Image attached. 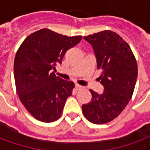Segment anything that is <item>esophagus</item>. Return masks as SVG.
<instances>
[{
  "instance_id": "esophagus-1",
  "label": "esophagus",
  "mask_w": 150,
  "mask_h": 150,
  "mask_svg": "<svg viewBox=\"0 0 150 150\" xmlns=\"http://www.w3.org/2000/svg\"><path fill=\"white\" fill-rule=\"evenodd\" d=\"M75 88H76V90H80L82 88H83V87L81 86V85L78 84V83H76V84H75Z\"/></svg>"
}]
</instances>
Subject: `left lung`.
Instances as JSON below:
<instances>
[{"label": "left lung", "instance_id": "1", "mask_svg": "<svg viewBox=\"0 0 150 150\" xmlns=\"http://www.w3.org/2000/svg\"><path fill=\"white\" fill-rule=\"evenodd\" d=\"M83 38L92 46L104 89L102 94L90 90L91 102L83 104V113L90 122L105 124L119 116L131 100L137 64L128 43L113 31H101Z\"/></svg>", "mask_w": 150, "mask_h": 150}]
</instances>
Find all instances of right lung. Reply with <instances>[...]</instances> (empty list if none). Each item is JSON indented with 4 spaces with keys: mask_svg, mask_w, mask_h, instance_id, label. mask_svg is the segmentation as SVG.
Here are the masks:
<instances>
[{
    "mask_svg": "<svg viewBox=\"0 0 150 150\" xmlns=\"http://www.w3.org/2000/svg\"><path fill=\"white\" fill-rule=\"evenodd\" d=\"M81 39L82 36L67 37L42 29L29 35L17 51L13 71L18 96L38 120L53 122L62 113L75 84L51 71Z\"/></svg>",
    "mask_w": 150,
    "mask_h": 150,
    "instance_id": "add662e5",
    "label": "right lung"
}]
</instances>
